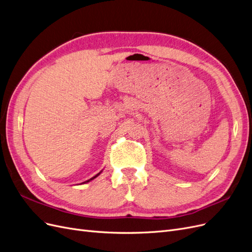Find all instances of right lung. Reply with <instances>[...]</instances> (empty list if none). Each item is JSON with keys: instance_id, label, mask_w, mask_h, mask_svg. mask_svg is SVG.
I'll return each instance as SVG.
<instances>
[{"instance_id": "right-lung-1", "label": "right lung", "mask_w": 252, "mask_h": 252, "mask_svg": "<svg viewBox=\"0 0 252 252\" xmlns=\"http://www.w3.org/2000/svg\"><path fill=\"white\" fill-rule=\"evenodd\" d=\"M101 172H102V170H101ZM101 172L100 173H98V174H97V175H95L93 178H91V179H89V180H87V181H85V182H83V183H87V182H90L91 180H93V179H95V178L97 177V176H99L100 174H101Z\"/></svg>"}]
</instances>
